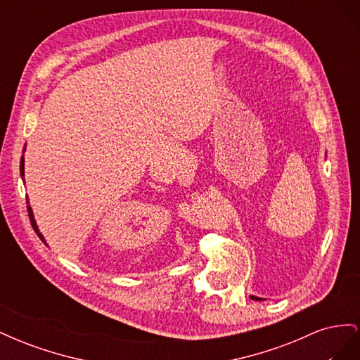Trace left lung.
<instances>
[{
    "label": "left lung",
    "mask_w": 360,
    "mask_h": 360,
    "mask_svg": "<svg viewBox=\"0 0 360 360\" xmlns=\"http://www.w3.org/2000/svg\"><path fill=\"white\" fill-rule=\"evenodd\" d=\"M250 299H252V300H263V299H261V297H257V296H250Z\"/></svg>",
    "instance_id": "left-lung-1"
}]
</instances>
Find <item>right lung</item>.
I'll use <instances>...</instances> for the list:
<instances>
[{"label":"right lung","mask_w":360,"mask_h":360,"mask_svg":"<svg viewBox=\"0 0 360 360\" xmlns=\"http://www.w3.org/2000/svg\"><path fill=\"white\" fill-rule=\"evenodd\" d=\"M24 158L20 159V176L24 177ZM27 210H28V216H30V222H31V226H32V230H34L36 233H37V236H39V238L40 240L45 243V245H48L46 243V240H45V237H43V234L39 231V226H37V222H36V219H34V213H32V209H31V205H30V201H28V198H27Z\"/></svg>","instance_id":"obj_1"}]
</instances>
